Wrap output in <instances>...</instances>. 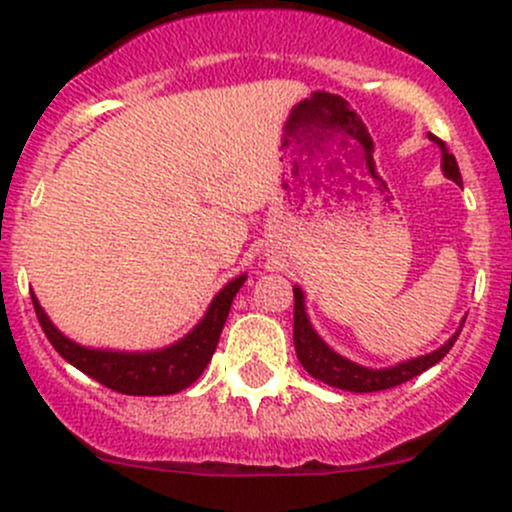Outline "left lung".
Instances as JSON below:
<instances>
[{
	"label": "left lung",
	"instance_id": "8db88e82",
	"mask_svg": "<svg viewBox=\"0 0 512 512\" xmlns=\"http://www.w3.org/2000/svg\"><path fill=\"white\" fill-rule=\"evenodd\" d=\"M429 139H434V142L441 147V169H444V174L449 176L451 181H456V184H461L459 164H456L454 154H449V149H446V144L441 142L439 137L429 134ZM459 333L461 328L444 343V346L439 348V351L422 355V358L407 360V363L395 365V368L370 370V368H363V365L351 363V360L341 358L338 353H333L331 348L316 336L314 328L309 324V319H306L304 294H301L299 287H294V348H297L299 363L304 365V370L311 375V378L321 380V383L331 387H338V390L380 392V390H390V387L407 383V380L417 378L419 373H424V370H429L432 365H437L439 360L451 351V346L456 343Z\"/></svg>",
	"mask_w": 512,
	"mask_h": 512
}]
</instances>
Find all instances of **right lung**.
<instances>
[{
	"mask_svg": "<svg viewBox=\"0 0 512 512\" xmlns=\"http://www.w3.org/2000/svg\"><path fill=\"white\" fill-rule=\"evenodd\" d=\"M242 282H245V277L225 284L223 292L213 299L211 309L206 311L201 324L179 343L157 353H115L78 346V343L68 341L63 333H58V328L43 314L34 294H31V301H34L39 324L51 346L68 363L98 380L100 385L122 392V395H174V392L186 390L188 385L196 383L198 375L211 363L215 348H218L220 331L228 319L230 304H233Z\"/></svg>",
	"mask_w": 512,
	"mask_h": 512,
	"instance_id": "obj_1",
	"label": "right lung"
}]
</instances>
